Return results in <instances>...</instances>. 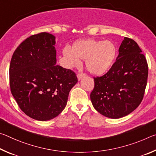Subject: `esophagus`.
Listing matches in <instances>:
<instances>
[{
  "mask_svg": "<svg viewBox=\"0 0 156 156\" xmlns=\"http://www.w3.org/2000/svg\"><path fill=\"white\" fill-rule=\"evenodd\" d=\"M84 76H85V74H84V73H78V75H77L78 80H80L82 78H83V77H84Z\"/></svg>",
  "mask_w": 156,
  "mask_h": 156,
  "instance_id": "1",
  "label": "esophagus"
}]
</instances>
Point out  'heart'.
I'll return each instance as SVG.
<instances>
[{
	"label": "heart",
	"mask_w": 156,
	"mask_h": 156,
	"mask_svg": "<svg viewBox=\"0 0 156 156\" xmlns=\"http://www.w3.org/2000/svg\"><path fill=\"white\" fill-rule=\"evenodd\" d=\"M118 49L114 42L110 40L97 41L87 38L76 41L72 48L62 50L67 67L80 65V59H85V66L92 74L101 76L109 71L114 63Z\"/></svg>",
	"instance_id": "obj_1"
}]
</instances>
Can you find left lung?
I'll use <instances>...</instances> for the list:
<instances>
[{
  "mask_svg": "<svg viewBox=\"0 0 156 156\" xmlns=\"http://www.w3.org/2000/svg\"><path fill=\"white\" fill-rule=\"evenodd\" d=\"M116 61L106 74L94 78L90 94L97 112L118 119L129 115L143 98L148 78V65L135 41L124 38Z\"/></svg>",
  "mask_w": 156,
  "mask_h": 156,
  "instance_id": "8db88e82",
  "label": "left lung"
}]
</instances>
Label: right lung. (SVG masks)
Instances as JSON below:
<instances>
[{
  "label": "right lung",
  "mask_w": 156,
  "mask_h": 156,
  "mask_svg": "<svg viewBox=\"0 0 156 156\" xmlns=\"http://www.w3.org/2000/svg\"><path fill=\"white\" fill-rule=\"evenodd\" d=\"M55 44L56 37L51 34L31 36L15 50L10 62L12 96L20 109L36 120L58 115L78 82L74 72L56 65Z\"/></svg>",
  "instance_id": "obj_1"
}]
</instances>
